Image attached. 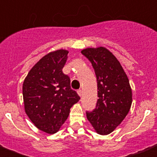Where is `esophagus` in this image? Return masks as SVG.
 Listing matches in <instances>:
<instances>
[{
  "label": "esophagus",
  "mask_w": 157,
  "mask_h": 157,
  "mask_svg": "<svg viewBox=\"0 0 157 157\" xmlns=\"http://www.w3.org/2000/svg\"><path fill=\"white\" fill-rule=\"evenodd\" d=\"M77 93H78V94L80 95V96H82V90H81V89L77 90Z\"/></svg>",
  "instance_id": "obj_1"
}]
</instances>
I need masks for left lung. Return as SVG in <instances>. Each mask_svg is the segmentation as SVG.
Returning <instances> with one entry per match:
<instances>
[{
    "instance_id": "1",
    "label": "left lung",
    "mask_w": 157,
    "mask_h": 157,
    "mask_svg": "<svg viewBox=\"0 0 157 157\" xmlns=\"http://www.w3.org/2000/svg\"><path fill=\"white\" fill-rule=\"evenodd\" d=\"M82 54L91 62L96 75L98 100L95 108L86 112L97 133L107 135L122 122L130 111L132 88L122 66L104 47L87 48Z\"/></svg>"
}]
</instances>
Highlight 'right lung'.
<instances>
[{
	"mask_svg": "<svg viewBox=\"0 0 157 157\" xmlns=\"http://www.w3.org/2000/svg\"><path fill=\"white\" fill-rule=\"evenodd\" d=\"M69 52L58 50L42 57L30 70L23 83L25 111L43 132L56 133L80 96L70 87V78L63 68Z\"/></svg>",
	"mask_w": 157,
	"mask_h": 157,
	"instance_id": "add662e5",
	"label": "right lung"
}]
</instances>
